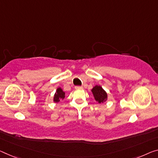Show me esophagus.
Wrapping results in <instances>:
<instances>
[{"mask_svg": "<svg viewBox=\"0 0 158 158\" xmlns=\"http://www.w3.org/2000/svg\"><path fill=\"white\" fill-rule=\"evenodd\" d=\"M75 88H76V89H82V87H81V86H76V87H75Z\"/></svg>", "mask_w": 158, "mask_h": 158, "instance_id": "obj_1", "label": "esophagus"}]
</instances>
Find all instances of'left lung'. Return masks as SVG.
I'll return each mask as SVG.
<instances>
[{
	"label": "left lung",
	"mask_w": 158,
	"mask_h": 158,
	"mask_svg": "<svg viewBox=\"0 0 158 158\" xmlns=\"http://www.w3.org/2000/svg\"><path fill=\"white\" fill-rule=\"evenodd\" d=\"M92 92H93L95 100L98 102L99 103H102L107 98V94L101 86H94L92 89Z\"/></svg>",
	"instance_id": "1"
}]
</instances>
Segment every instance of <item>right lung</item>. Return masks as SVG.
<instances>
[{
	"mask_svg": "<svg viewBox=\"0 0 158 158\" xmlns=\"http://www.w3.org/2000/svg\"><path fill=\"white\" fill-rule=\"evenodd\" d=\"M65 98V93L62 90L61 88H58L54 98V101L56 102H59L60 99H64Z\"/></svg>",
	"mask_w": 158,
	"mask_h": 158,
	"instance_id": "right-lung-1",
	"label": "right lung"
}]
</instances>
